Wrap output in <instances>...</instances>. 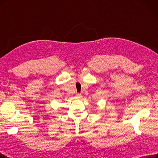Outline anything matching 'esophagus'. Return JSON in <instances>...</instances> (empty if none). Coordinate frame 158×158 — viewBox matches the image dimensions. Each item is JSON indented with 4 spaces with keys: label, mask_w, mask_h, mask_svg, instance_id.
Segmentation results:
<instances>
[{
    "label": "esophagus",
    "mask_w": 158,
    "mask_h": 158,
    "mask_svg": "<svg viewBox=\"0 0 158 158\" xmlns=\"http://www.w3.org/2000/svg\"><path fill=\"white\" fill-rule=\"evenodd\" d=\"M77 98H80V97H81V94H77Z\"/></svg>",
    "instance_id": "34e87169"
}]
</instances>
